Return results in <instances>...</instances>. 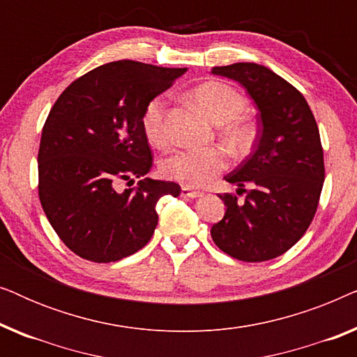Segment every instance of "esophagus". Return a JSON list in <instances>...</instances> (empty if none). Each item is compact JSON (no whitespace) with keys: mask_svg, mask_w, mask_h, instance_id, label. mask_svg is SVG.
<instances>
[{"mask_svg":"<svg viewBox=\"0 0 357 357\" xmlns=\"http://www.w3.org/2000/svg\"><path fill=\"white\" fill-rule=\"evenodd\" d=\"M182 197H183V198H192V199H195V198L203 197V193H202V192H197V190H192V188L183 187V188H182Z\"/></svg>","mask_w":357,"mask_h":357,"instance_id":"1","label":"esophagus"}]
</instances>
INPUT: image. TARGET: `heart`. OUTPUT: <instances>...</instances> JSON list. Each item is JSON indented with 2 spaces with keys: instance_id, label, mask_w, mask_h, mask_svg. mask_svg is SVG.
Segmentation results:
<instances>
[{
  "instance_id": "1",
  "label": "heart",
  "mask_w": 357,
  "mask_h": 357,
  "mask_svg": "<svg viewBox=\"0 0 357 357\" xmlns=\"http://www.w3.org/2000/svg\"><path fill=\"white\" fill-rule=\"evenodd\" d=\"M192 99L214 123L224 125V139L236 153H247L255 141V128L252 121L242 116L248 109V102L237 89L221 81H208L195 87ZM165 99L154 97L146 104L141 116L146 139L154 146L165 144ZM227 167V154L221 148L178 149L165 158L160 172L165 178L198 188L211 182Z\"/></svg>"
}]
</instances>
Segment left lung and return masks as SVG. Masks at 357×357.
Masks as SVG:
<instances>
[{"label": "left lung", "instance_id": "8db88e82", "mask_svg": "<svg viewBox=\"0 0 357 357\" xmlns=\"http://www.w3.org/2000/svg\"><path fill=\"white\" fill-rule=\"evenodd\" d=\"M211 71L241 82L260 110L253 151L224 177L238 185L237 194L245 191L246 199L219 195L227 209L211 227V237L241 261L271 260L304 236L319 206L325 180L319 126L304 96L268 68L234 63Z\"/></svg>", "mask_w": 357, "mask_h": 357}]
</instances>
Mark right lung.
Instances as JSON below:
<instances>
[{
    "instance_id": "add662e5",
    "label": "right lung",
    "mask_w": 357,
    "mask_h": 357,
    "mask_svg": "<svg viewBox=\"0 0 357 357\" xmlns=\"http://www.w3.org/2000/svg\"><path fill=\"white\" fill-rule=\"evenodd\" d=\"M185 68L121 60L73 81L48 114L38 148V198L61 242L77 257L110 263L133 255L158 226L155 203L180 187L139 180L153 167L141 116Z\"/></svg>"
}]
</instances>
